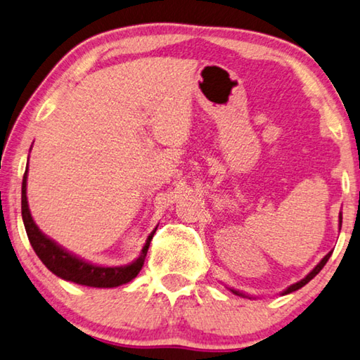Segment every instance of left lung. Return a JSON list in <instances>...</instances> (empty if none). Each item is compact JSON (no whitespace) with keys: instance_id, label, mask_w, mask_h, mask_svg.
Instances as JSON below:
<instances>
[{"instance_id":"1","label":"left lung","mask_w":360,"mask_h":360,"mask_svg":"<svg viewBox=\"0 0 360 360\" xmlns=\"http://www.w3.org/2000/svg\"><path fill=\"white\" fill-rule=\"evenodd\" d=\"M338 219H340V229H341V220H343V215H341V212H340V217H338ZM330 255H332V252H328V253H327V255H326V257H323V258H322V260H321L319 263H317V264H316V268H314L313 271H311V273H309L308 276H306V278H303L302 281H298V282H295V284H292L290 287H287V288H285V290H284V292H282V295H287V293H292V292H295V290H298V288H302L303 285H306V284H308V282H309L311 279H313L316 274H319V271H321V269H322L323 266H326V263L328 262V258H330ZM229 290H231V292L234 293V295H239V297H244V298H252V297H249V295H245V293H244V292L234 290V288H229Z\"/></svg>"}]
</instances>
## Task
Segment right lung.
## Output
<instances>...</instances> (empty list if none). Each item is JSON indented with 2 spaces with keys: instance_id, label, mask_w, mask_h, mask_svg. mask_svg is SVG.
I'll use <instances>...</instances> for the list:
<instances>
[{
  "instance_id": "obj_1",
  "label": "right lung",
  "mask_w": 360,
  "mask_h": 360,
  "mask_svg": "<svg viewBox=\"0 0 360 360\" xmlns=\"http://www.w3.org/2000/svg\"><path fill=\"white\" fill-rule=\"evenodd\" d=\"M27 174L28 164L22 180V220L23 225H25L28 240H30L34 253L39 257V260L44 263L47 269L52 271L60 279L75 282V284L79 285L98 288H111L127 284V282H131L140 273L141 266H143L146 252H148L150 243L158 226L153 229L148 239H146L143 249L140 252V257L135 258L132 263L124 264V266H98V264H92L73 255L72 252L65 250L62 245H58L56 240L47 238L37 226V223L33 221V217L30 214V209H28Z\"/></svg>"
}]
</instances>
